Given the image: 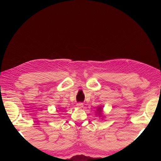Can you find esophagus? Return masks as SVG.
<instances>
[{
    "mask_svg": "<svg viewBox=\"0 0 161 161\" xmlns=\"http://www.w3.org/2000/svg\"><path fill=\"white\" fill-rule=\"evenodd\" d=\"M76 107H77L78 108L81 109V108H83V103H78L76 104Z\"/></svg>",
    "mask_w": 161,
    "mask_h": 161,
    "instance_id": "34e87169",
    "label": "esophagus"
}]
</instances>
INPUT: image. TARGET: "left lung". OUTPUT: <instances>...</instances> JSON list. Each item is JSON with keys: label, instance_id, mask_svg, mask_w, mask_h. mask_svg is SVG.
<instances>
[{"label": "left lung", "instance_id": "8db88e82", "mask_svg": "<svg viewBox=\"0 0 161 161\" xmlns=\"http://www.w3.org/2000/svg\"><path fill=\"white\" fill-rule=\"evenodd\" d=\"M96 112V115H98V116L101 119H103L105 118V115H103V106H99L97 108Z\"/></svg>", "mask_w": 161, "mask_h": 161}]
</instances>
